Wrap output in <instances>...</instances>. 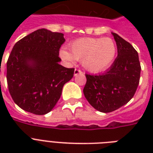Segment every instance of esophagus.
Masks as SVG:
<instances>
[{"label":"esophagus","instance_id":"esophagus-1","mask_svg":"<svg viewBox=\"0 0 153 153\" xmlns=\"http://www.w3.org/2000/svg\"><path fill=\"white\" fill-rule=\"evenodd\" d=\"M83 74V72L81 70H79V69L74 70V76H76V75H78V74Z\"/></svg>","mask_w":153,"mask_h":153}]
</instances>
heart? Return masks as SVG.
Instances as JSON below:
<instances>
[{"mask_svg": "<svg viewBox=\"0 0 153 153\" xmlns=\"http://www.w3.org/2000/svg\"><path fill=\"white\" fill-rule=\"evenodd\" d=\"M60 51V56L67 62L82 61L88 71L100 72L112 64L117 54V45L110 38H80Z\"/></svg>", "mask_w": 153, "mask_h": 153, "instance_id": "1", "label": "heart"}]
</instances>
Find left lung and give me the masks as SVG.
<instances>
[{"label":"left lung","instance_id":"8db88e82","mask_svg":"<svg viewBox=\"0 0 153 153\" xmlns=\"http://www.w3.org/2000/svg\"><path fill=\"white\" fill-rule=\"evenodd\" d=\"M117 48V57L102 74H86L85 98L102 113L119 109L132 99L140 82V63L137 51L128 42L112 32Z\"/></svg>","mask_w":153,"mask_h":153}]
</instances>
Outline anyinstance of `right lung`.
<instances>
[{"label":"right lung","mask_w":153,"mask_h":153,"mask_svg":"<svg viewBox=\"0 0 153 153\" xmlns=\"http://www.w3.org/2000/svg\"><path fill=\"white\" fill-rule=\"evenodd\" d=\"M62 33L38 29L16 42L7 61V82L14 102L25 111L44 115L60 98L74 68L59 64Z\"/></svg>","instance_id":"right-lung-1"}]
</instances>
